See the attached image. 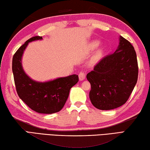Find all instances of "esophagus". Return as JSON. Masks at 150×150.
<instances>
[{"label": "esophagus", "mask_w": 150, "mask_h": 150, "mask_svg": "<svg viewBox=\"0 0 150 150\" xmlns=\"http://www.w3.org/2000/svg\"><path fill=\"white\" fill-rule=\"evenodd\" d=\"M78 76H79V80L80 81H82L85 79L86 74L84 72H80L79 74V75H78Z\"/></svg>", "instance_id": "obj_1"}]
</instances>
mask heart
<instances>
[{
  "instance_id": "1",
  "label": "heart",
  "mask_w": 150,
  "mask_h": 150,
  "mask_svg": "<svg viewBox=\"0 0 150 150\" xmlns=\"http://www.w3.org/2000/svg\"><path fill=\"white\" fill-rule=\"evenodd\" d=\"M99 45V42L98 41H95L91 42L89 45V49H90V51H93L94 49H96L97 47ZM102 55H103V50L102 49H99L96 52L95 54L93 55V62H98L99 59H101Z\"/></svg>"
}]
</instances>
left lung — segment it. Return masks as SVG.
<instances>
[{
  "mask_svg": "<svg viewBox=\"0 0 150 150\" xmlns=\"http://www.w3.org/2000/svg\"><path fill=\"white\" fill-rule=\"evenodd\" d=\"M138 67L134 47L120 36L113 54L103 58L87 74L91 84L90 99L100 110H111L124 105L138 80Z\"/></svg>",
  "mask_w": 150,
  "mask_h": 150,
  "instance_id": "1",
  "label": "left lung"
}]
</instances>
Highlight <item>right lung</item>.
<instances>
[{
	"label": "right lung",
	"mask_w": 150,
	"mask_h": 150,
	"mask_svg": "<svg viewBox=\"0 0 150 150\" xmlns=\"http://www.w3.org/2000/svg\"><path fill=\"white\" fill-rule=\"evenodd\" d=\"M42 39L40 36L33 37L18 49L12 59V72L20 98L34 111L52 114L60 111L64 107L71 88L78 82V76L72 74L40 82L26 74L22 64L23 51L29 43Z\"/></svg>",
	"instance_id": "1"
}]
</instances>
